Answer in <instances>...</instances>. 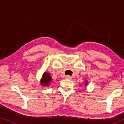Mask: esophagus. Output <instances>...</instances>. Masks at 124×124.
Returning a JSON list of instances; mask_svg holds the SVG:
<instances>
[{"label":"esophagus","instance_id":"34e87169","mask_svg":"<svg viewBox=\"0 0 124 124\" xmlns=\"http://www.w3.org/2000/svg\"><path fill=\"white\" fill-rule=\"evenodd\" d=\"M65 78L68 79H72V77L69 76H65Z\"/></svg>","mask_w":124,"mask_h":124}]
</instances>
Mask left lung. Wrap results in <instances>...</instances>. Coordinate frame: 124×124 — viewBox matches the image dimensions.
Segmentation results:
<instances>
[{"mask_svg":"<svg viewBox=\"0 0 124 124\" xmlns=\"http://www.w3.org/2000/svg\"><path fill=\"white\" fill-rule=\"evenodd\" d=\"M88 83H89V82H88L87 81H85V86L87 85L88 84Z\"/></svg>","mask_w":124,"mask_h":124,"instance_id":"left-lung-1","label":"left lung"}]
</instances>
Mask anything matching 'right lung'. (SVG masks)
Wrapping results in <instances>:
<instances>
[{
	"label": "right lung",
	"mask_w": 124,
	"mask_h": 124,
	"mask_svg": "<svg viewBox=\"0 0 124 124\" xmlns=\"http://www.w3.org/2000/svg\"><path fill=\"white\" fill-rule=\"evenodd\" d=\"M52 81V78L51 77L50 74L48 72H45L43 73L41 80H40V84L41 86H43L44 87L46 86H48L50 85L51 82Z\"/></svg>",
	"instance_id": "obj_1"
}]
</instances>
